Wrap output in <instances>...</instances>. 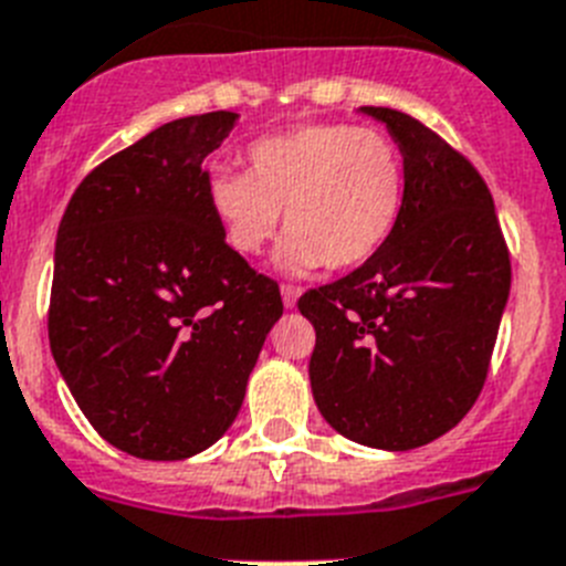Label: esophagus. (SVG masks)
Instances as JSON below:
<instances>
[{"label": "esophagus", "instance_id": "esophagus-1", "mask_svg": "<svg viewBox=\"0 0 566 566\" xmlns=\"http://www.w3.org/2000/svg\"><path fill=\"white\" fill-rule=\"evenodd\" d=\"M298 287H293V284H282V302L284 307H296V298H298Z\"/></svg>", "mask_w": 566, "mask_h": 566}]
</instances>
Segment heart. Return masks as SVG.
I'll list each match as a JSON object with an SVG mask.
<instances>
[{"label":"heart","instance_id":"1","mask_svg":"<svg viewBox=\"0 0 566 566\" xmlns=\"http://www.w3.org/2000/svg\"><path fill=\"white\" fill-rule=\"evenodd\" d=\"M250 175L216 169L207 201L232 253L259 255L282 227L279 268H363L388 244L406 207V164L391 137L350 123H307L261 137Z\"/></svg>","mask_w":566,"mask_h":566}]
</instances>
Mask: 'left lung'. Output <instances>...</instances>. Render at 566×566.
<instances>
[{
    "mask_svg": "<svg viewBox=\"0 0 566 566\" xmlns=\"http://www.w3.org/2000/svg\"><path fill=\"white\" fill-rule=\"evenodd\" d=\"M406 207L388 244L298 298L316 331L313 400L342 437L408 452L454 429L489 371L512 268L489 187L460 151L397 108Z\"/></svg>",
    "mask_w": 566,
    "mask_h": 566,
    "instance_id": "1",
    "label": "left lung"
}]
</instances>
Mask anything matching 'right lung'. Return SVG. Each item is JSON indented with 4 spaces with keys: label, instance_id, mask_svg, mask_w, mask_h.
<instances>
[{
    "label": "right lung",
    "instance_id": "right-lung-1",
    "mask_svg": "<svg viewBox=\"0 0 566 566\" xmlns=\"http://www.w3.org/2000/svg\"><path fill=\"white\" fill-rule=\"evenodd\" d=\"M235 117H180L103 160L56 230L51 354L97 434L132 458L210 449L284 311L207 201L203 158Z\"/></svg>",
    "mask_w": 566,
    "mask_h": 566
}]
</instances>
